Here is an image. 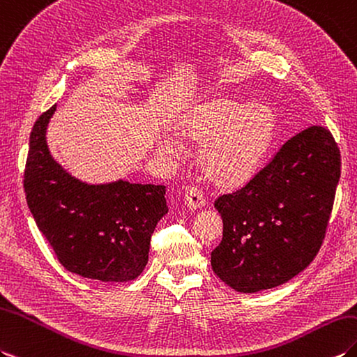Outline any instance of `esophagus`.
<instances>
[{
  "instance_id": "1",
  "label": "esophagus",
  "mask_w": 357,
  "mask_h": 357,
  "mask_svg": "<svg viewBox=\"0 0 357 357\" xmlns=\"http://www.w3.org/2000/svg\"><path fill=\"white\" fill-rule=\"evenodd\" d=\"M184 201L190 210H201L206 204L204 193L197 187H193V185H190L184 190Z\"/></svg>"
}]
</instances>
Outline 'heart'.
<instances>
[{"mask_svg":"<svg viewBox=\"0 0 357 357\" xmlns=\"http://www.w3.org/2000/svg\"><path fill=\"white\" fill-rule=\"evenodd\" d=\"M173 132L185 144L201 146L197 164L205 179L236 190L261 170L275 138L277 117L268 105L218 96L190 106L173 123ZM158 151L175 158L179 143L164 137Z\"/></svg>","mask_w":357,"mask_h":357,"instance_id":"heart-1","label":"heart"}]
</instances>
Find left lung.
<instances>
[{
  "label": "left lung",
  "mask_w": 357,
  "mask_h": 357,
  "mask_svg": "<svg viewBox=\"0 0 357 357\" xmlns=\"http://www.w3.org/2000/svg\"><path fill=\"white\" fill-rule=\"evenodd\" d=\"M339 176L341 153L328 129L310 126L286 141L251 182L214 202L223 220L214 273L243 294L298 275L326 237Z\"/></svg>",
  "instance_id": "left-lung-1"
}]
</instances>
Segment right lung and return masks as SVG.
<instances>
[{
	"instance_id": "add662e5",
	"label": "right lung",
	"mask_w": 357,
	"mask_h": 357,
	"mask_svg": "<svg viewBox=\"0 0 357 357\" xmlns=\"http://www.w3.org/2000/svg\"><path fill=\"white\" fill-rule=\"evenodd\" d=\"M56 105L36 120L24 172L27 205L62 266L98 281H130L146 268L151 236L169 211L165 187L86 184L53 160L47 126Z\"/></svg>"
}]
</instances>
